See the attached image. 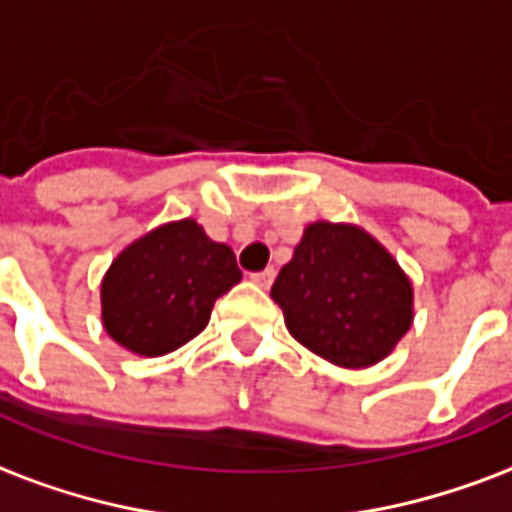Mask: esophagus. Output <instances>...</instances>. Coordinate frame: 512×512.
<instances>
[{
    "instance_id": "esophagus-1",
    "label": "esophagus",
    "mask_w": 512,
    "mask_h": 512,
    "mask_svg": "<svg viewBox=\"0 0 512 512\" xmlns=\"http://www.w3.org/2000/svg\"><path fill=\"white\" fill-rule=\"evenodd\" d=\"M273 276H276V271H273V268H265V271H260V273H252V282H255L257 287L268 290V287L273 284Z\"/></svg>"
}]
</instances>
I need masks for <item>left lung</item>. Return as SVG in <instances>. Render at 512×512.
Returning <instances> with one entry per match:
<instances>
[{"mask_svg": "<svg viewBox=\"0 0 512 512\" xmlns=\"http://www.w3.org/2000/svg\"><path fill=\"white\" fill-rule=\"evenodd\" d=\"M298 343L338 368H370L413 325V284L392 252L351 222H311L271 287Z\"/></svg>", "mask_w": 512, "mask_h": 512, "instance_id": "obj_1", "label": "left lung"}]
</instances>
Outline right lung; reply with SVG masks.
<instances>
[{"label": "right lung", "mask_w": 512, "mask_h": 512, "mask_svg": "<svg viewBox=\"0 0 512 512\" xmlns=\"http://www.w3.org/2000/svg\"><path fill=\"white\" fill-rule=\"evenodd\" d=\"M241 282L236 255L195 220L158 225L101 279V325L123 349L163 357L209 325L214 300Z\"/></svg>", "instance_id": "obj_1"}]
</instances>
